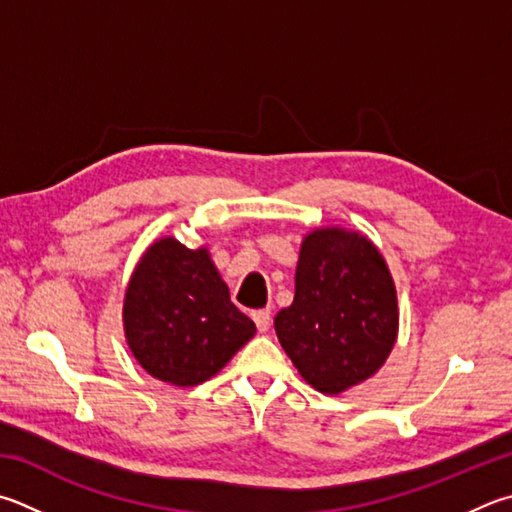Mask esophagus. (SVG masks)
I'll return each instance as SVG.
<instances>
[{
  "label": "esophagus",
  "instance_id": "1",
  "mask_svg": "<svg viewBox=\"0 0 512 512\" xmlns=\"http://www.w3.org/2000/svg\"><path fill=\"white\" fill-rule=\"evenodd\" d=\"M253 320H255V324H257L259 333H266L268 327H271V311H268V309H259V311L253 313Z\"/></svg>",
  "mask_w": 512,
  "mask_h": 512
}]
</instances>
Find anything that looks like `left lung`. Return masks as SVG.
Masks as SVG:
<instances>
[{
    "label": "left lung",
    "instance_id": "8db88e82",
    "mask_svg": "<svg viewBox=\"0 0 512 512\" xmlns=\"http://www.w3.org/2000/svg\"><path fill=\"white\" fill-rule=\"evenodd\" d=\"M275 331L313 389L338 396L385 365L398 338V297L383 253L340 226L306 232L295 266L293 304Z\"/></svg>",
    "mask_w": 512,
    "mask_h": 512
}]
</instances>
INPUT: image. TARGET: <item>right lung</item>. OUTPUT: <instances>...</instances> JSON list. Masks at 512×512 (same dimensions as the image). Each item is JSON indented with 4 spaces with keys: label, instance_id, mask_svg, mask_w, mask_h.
<instances>
[{
    "label": "right lung",
    "instance_id": "obj_1",
    "mask_svg": "<svg viewBox=\"0 0 512 512\" xmlns=\"http://www.w3.org/2000/svg\"><path fill=\"white\" fill-rule=\"evenodd\" d=\"M123 329L138 365L174 387L206 383L257 331L230 302L210 250L174 237L156 239L134 266Z\"/></svg>",
    "mask_w": 512,
    "mask_h": 512
}]
</instances>
